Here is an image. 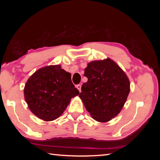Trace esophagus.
Segmentation results:
<instances>
[{
    "mask_svg": "<svg viewBox=\"0 0 160 160\" xmlns=\"http://www.w3.org/2000/svg\"><path fill=\"white\" fill-rule=\"evenodd\" d=\"M76 88L78 90H79V92H81V85H76Z\"/></svg>",
    "mask_w": 160,
    "mask_h": 160,
    "instance_id": "1",
    "label": "esophagus"
}]
</instances>
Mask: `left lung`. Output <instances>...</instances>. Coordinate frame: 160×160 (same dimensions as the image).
<instances>
[{
  "label": "left lung",
  "instance_id": "8db88e82",
  "mask_svg": "<svg viewBox=\"0 0 160 160\" xmlns=\"http://www.w3.org/2000/svg\"><path fill=\"white\" fill-rule=\"evenodd\" d=\"M88 82L79 94L94 120L107 122L120 113L130 92V81L122 69L110 58L94 61L85 69Z\"/></svg>",
  "mask_w": 160,
  "mask_h": 160
}]
</instances>
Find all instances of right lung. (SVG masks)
<instances>
[{"mask_svg": "<svg viewBox=\"0 0 160 160\" xmlns=\"http://www.w3.org/2000/svg\"><path fill=\"white\" fill-rule=\"evenodd\" d=\"M24 94L31 112L40 119L51 121L63 113L79 91L70 72L55 65L37 70L26 82Z\"/></svg>", "mask_w": 160, "mask_h": 160, "instance_id": "obj_1", "label": "right lung"}]
</instances>
